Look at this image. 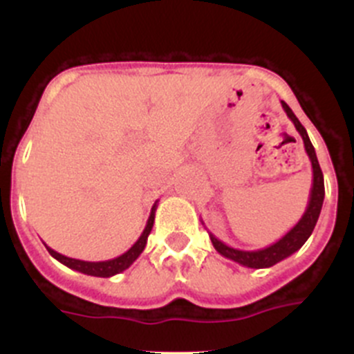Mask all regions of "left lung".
Instances as JSON below:
<instances>
[{"mask_svg":"<svg viewBox=\"0 0 354 354\" xmlns=\"http://www.w3.org/2000/svg\"><path fill=\"white\" fill-rule=\"evenodd\" d=\"M283 109L286 111L288 118L292 121L295 128L298 130V133L301 135L303 144H305V151L310 157V162H312V188H310V197H308V205H306L305 212H303L301 219L284 234L281 240H277L276 243L266 246V248L260 250H238L233 246H227L221 240H217L212 233H209L210 241H212L214 248L221 253L226 259L233 260V262L240 263L243 267H250V269H267V267L276 266L281 260L288 259L289 255H292L295 252H298L305 241L308 240L310 234L313 233V227H315L317 221H319L320 210H322L324 197H326V188H324V174L320 169L319 159H317L315 149H313L312 142H310L308 133H306L305 127L299 123L298 118L295 116L291 108L284 101H281Z\"/></svg>","mask_w":354,"mask_h":354,"instance_id":"obj_1","label":"left lung"}]
</instances>
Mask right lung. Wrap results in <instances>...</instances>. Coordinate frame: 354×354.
<instances>
[{
    "mask_svg": "<svg viewBox=\"0 0 354 354\" xmlns=\"http://www.w3.org/2000/svg\"><path fill=\"white\" fill-rule=\"evenodd\" d=\"M156 209H157V200L156 203L152 205L151 210V216H149L147 221V226H145L144 233L140 234L137 241H135L133 246L130 250L123 253V255L116 257V259H111V260H104V262H85V260H78V259H70V257L62 255V253L55 252L53 248L46 246L48 252L51 253V257H55L58 262H62L63 266L70 267V269L78 270L82 274H87V276H94V277H111V276H116V274L123 272L127 270L135 260L140 257V253L144 252L145 245H147V238L151 234L152 226H154V219H156Z\"/></svg>",
    "mask_w": 354,
    "mask_h": 354,
    "instance_id": "right-lung-1",
    "label": "right lung"
}]
</instances>
